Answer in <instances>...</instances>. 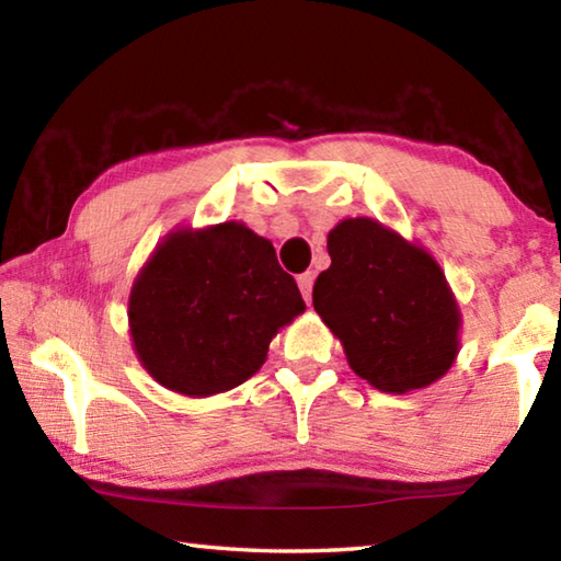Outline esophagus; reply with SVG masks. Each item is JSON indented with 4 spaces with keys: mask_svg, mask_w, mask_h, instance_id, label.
<instances>
[{
    "mask_svg": "<svg viewBox=\"0 0 561 561\" xmlns=\"http://www.w3.org/2000/svg\"><path fill=\"white\" fill-rule=\"evenodd\" d=\"M299 289H301V297L307 299V304H311V289H314V274L311 272H304L299 274Z\"/></svg>",
    "mask_w": 561,
    "mask_h": 561,
    "instance_id": "obj_1",
    "label": "esophagus"
}]
</instances>
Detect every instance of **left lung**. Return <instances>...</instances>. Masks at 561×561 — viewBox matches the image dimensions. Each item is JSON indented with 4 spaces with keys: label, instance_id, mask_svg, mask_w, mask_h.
I'll return each mask as SVG.
<instances>
[{
    "label": "left lung",
    "instance_id": "1",
    "mask_svg": "<svg viewBox=\"0 0 561 561\" xmlns=\"http://www.w3.org/2000/svg\"><path fill=\"white\" fill-rule=\"evenodd\" d=\"M327 250L311 297L351 368L388 393L438 381L458 354L460 314L431 254L368 217L339 222Z\"/></svg>",
    "mask_w": 561,
    "mask_h": 561
}]
</instances>
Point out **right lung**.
<instances>
[{
	"label": "right lung",
	"mask_w": 561,
	"mask_h": 561,
	"mask_svg": "<svg viewBox=\"0 0 561 561\" xmlns=\"http://www.w3.org/2000/svg\"><path fill=\"white\" fill-rule=\"evenodd\" d=\"M301 311L297 282L272 242L237 222L170 234L128 301L138 358L158 383L185 396L244 383L277 329Z\"/></svg>",
	"instance_id": "obj_1"
}]
</instances>
